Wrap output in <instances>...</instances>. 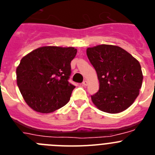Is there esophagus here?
Segmentation results:
<instances>
[{
    "label": "esophagus",
    "mask_w": 155,
    "mask_h": 155,
    "mask_svg": "<svg viewBox=\"0 0 155 155\" xmlns=\"http://www.w3.org/2000/svg\"><path fill=\"white\" fill-rule=\"evenodd\" d=\"M87 84H88V82H87V81H83V83H82V84H83L84 86H87Z\"/></svg>",
    "instance_id": "obj_1"
}]
</instances>
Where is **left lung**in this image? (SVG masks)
<instances>
[{
	"instance_id": "left-lung-1",
	"label": "left lung",
	"mask_w": 155,
	"mask_h": 155,
	"mask_svg": "<svg viewBox=\"0 0 155 155\" xmlns=\"http://www.w3.org/2000/svg\"><path fill=\"white\" fill-rule=\"evenodd\" d=\"M86 52L99 81V90L91 95L94 105L108 113L128 109L142 86L139 61L123 48L113 45H98L87 48Z\"/></svg>"
}]
</instances>
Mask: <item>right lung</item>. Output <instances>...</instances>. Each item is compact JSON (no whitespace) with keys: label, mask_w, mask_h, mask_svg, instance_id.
<instances>
[{"label":"right lung","mask_w":155,"mask_h":155,"mask_svg":"<svg viewBox=\"0 0 155 155\" xmlns=\"http://www.w3.org/2000/svg\"><path fill=\"white\" fill-rule=\"evenodd\" d=\"M74 47L42 46L22 57L16 69L17 84L27 105L37 113H50L69 102L75 86L68 79Z\"/></svg>","instance_id":"1"}]
</instances>
